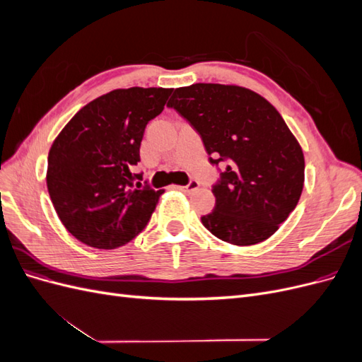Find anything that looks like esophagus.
Instances as JSON below:
<instances>
[{
    "mask_svg": "<svg viewBox=\"0 0 362 362\" xmlns=\"http://www.w3.org/2000/svg\"><path fill=\"white\" fill-rule=\"evenodd\" d=\"M177 189L181 190V192H184V193H192V192L199 189V181L192 180L187 185H182V187H177Z\"/></svg>",
    "mask_w": 362,
    "mask_h": 362,
    "instance_id": "obj_1",
    "label": "esophagus"
}]
</instances>
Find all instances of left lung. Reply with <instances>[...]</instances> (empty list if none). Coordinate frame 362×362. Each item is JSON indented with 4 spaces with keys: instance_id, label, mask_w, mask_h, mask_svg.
Wrapping results in <instances>:
<instances>
[{
    "instance_id": "obj_1",
    "label": "left lung",
    "mask_w": 362,
    "mask_h": 362,
    "mask_svg": "<svg viewBox=\"0 0 362 362\" xmlns=\"http://www.w3.org/2000/svg\"><path fill=\"white\" fill-rule=\"evenodd\" d=\"M173 108L202 139L210 163L226 169L213 185L214 210L202 225L237 246L264 242L298 205L305 160L286 120L245 87L198 83L175 89Z\"/></svg>"
}]
</instances>
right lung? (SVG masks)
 I'll return each instance as SVG.
<instances>
[{
  "mask_svg": "<svg viewBox=\"0 0 362 362\" xmlns=\"http://www.w3.org/2000/svg\"><path fill=\"white\" fill-rule=\"evenodd\" d=\"M172 89L129 87L96 98L54 140L47 185L64 228L81 243L116 249L148 225L164 190L134 173L151 119Z\"/></svg>",
  "mask_w": 362,
  "mask_h": 362,
  "instance_id": "1",
  "label": "right lung"
}]
</instances>
